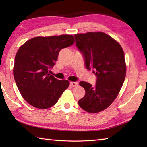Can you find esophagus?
I'll use <instances>...</instances> for the list:
<instances>
[{"mask_svg":"<svg viewBox=\"0 0 147 147\" xmlns=\"http://www.w3.org/2000/svg\"><path fill=\"white\" fill-rule=\"evenodd\" d=\"M70 85L73 87H76L78 85V83L77 82H70Z\"/></svg>","mask_w":147,"mask_h":147,"instance_id":"esophagus-1","label":"esophagus"}]
</instances>
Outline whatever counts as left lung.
I'll return each mask as SVG.
<instances>
[{
    "label": "left lung",
    "mask_w": 147,
    "mask_h": 147,
    "mask_svg": "<svg viewBox=\"0 0 147 147\" xmlns=\"http://www.w3.org/2000/svg\"><path fill=\"white\" fill-rule=\"evenodd\" d=\"M74 37L86 68L93 69L96 76L94 86L80 82L85 90V95L78 104L86 112L97 113L114 101L123 85L126 73L124 53L119 43L103 32L76 34Z\"/></svg>",
    "instance_id": "8db88e82"
}]
</instances>
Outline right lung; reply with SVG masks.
<instances>
[{
  "instance_id": "right-lung-1",
  "label": "right lung",
  "mask_w": 147,
  "mask_h": 147,
  "mask_svg": "<svg viewBox=\"0 0 147 147\" xmlns=\"http://www.w3.org/2000/svg\"><path fill=\"white\" fill-rule=\"evenodd\" d=\"M74 43L73 35L37 36L21 45L15 56L14 76L22 96L31 105L45 109L55 104L69 82L49 74L61 49Z\"/></svg>"
}]
</instances>
